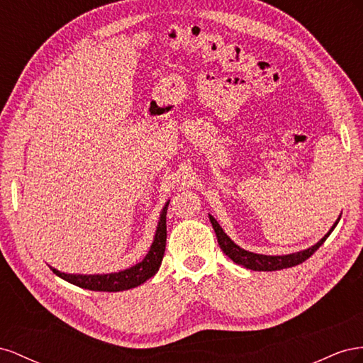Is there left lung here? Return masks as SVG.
Segmentation results:
<instances>
[{
    "instance_id": "obj_1",
    "label": "left lung",
    "mask_w": 363,
    "mask_h": 363,
    "mask_svg": "<svg viewBox=\"0 0 363 363\" xmlns=\"http://www.w3.org/2000/svg\"><path fill=\"white\" fill-rule=\"evenodd\" d=\"M211 225L214 228V233L217 235V242H219L220 250L231 258V260L237 264H242L247 269H252V271H279V269H286V267H292L296 266L299 263L306 262L310 255H313V252L318 250V247L323 245L327 237L331 234V231L335 230V226L337 225V222L331 226V230L320 239L315 246L308 247V250L299 251L295 254H289V255H262V254H254L250 251L242 250L240 246H237L230 237H228L222 226L217 223V220L214 219L213 216H210Z\"/></svg>"
}]
</instances>
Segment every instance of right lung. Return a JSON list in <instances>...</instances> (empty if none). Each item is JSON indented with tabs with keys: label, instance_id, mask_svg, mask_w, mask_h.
<instances>
[{
	"label": "right lung",
	"instance_id": "obj_1",
	"mask_svg": "<svg viewBox=\"0 0 363 363\" xmlns=\"http://www.w3.org/2000/svg\"><path fill=\"white\" fill-rule=\"evenodd\" d=\"M169 205V203H167ZM167 205L164 206L161 213L157 234H155V240L150 246V251L144 257V260L138 264L132 266L126 271L116 272V274H106V275H69L56 271L55 267H50L57 277H60L65 281L76 284L79 287L89 289V291H99V292H120L126 291V289L137 287L141 283L146 281L150 277L157 274L161 266L164 251H165V239H167V225H165V216H167Z\"/></svg>",
	"mask_w": 363,
	"mask_h": 363
}]
</instances>
